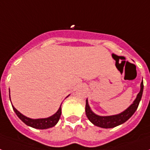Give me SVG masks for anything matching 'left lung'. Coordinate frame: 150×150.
I'll list each match as a JSON object with an SVG mask.
<instances>
[{"instance_id": "left-lung-1", "label": "left lung", "mask_w": 150, "mask_h": 150, "mask_svg": "<svg viewBox=\"0 0 150 150\" xmlns=\"http://www.w3.org/2000/svg\"><path fill=\"white\" fill-rule=\"evenodd\" d=\"M142 92H143V81H142V82H141L140 91L136 96L133 103L130 106L128 107L127 109L123 111L122 112L117 114V115H109V116H101V115L95 114L90 109L88 100H86V114L87 115L88 119L92 124H94L95 126L101 128H105V129H109V128H113L119 126V125H121V124L127 121L128 119L134 114V112L138 108L139 102H140L141 98H142Z\"/></svg>"}]
</instances>
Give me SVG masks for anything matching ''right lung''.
Segmentation results:
<instances>
[{
	"label": "right lung",
	"mask_w": 150,
	"mask_h": 150,
	"mask_svg": "<svg viewBox=\"0 0 150 150\" xmlns=\"http://www.w3.org/2000/svg\"><path fill=\"white\" fill-rule=\"evenodd\" d=\"M10 96V95H9ZM13 109L15 112L16 115H18V118L21 120V121L25 123L27 126H31L35 129H48V128L53 127L58 123V120L60 119L61 114H62V108L61 106L59 107L58 110L57 111V112L54 113V115L50 116L48 118H45V119H30V118L27 117L25 115L18 112L17 109L14 108L13 105Z\"/></svg>",
	"instance_id": "obj_1"
}]
</instances>
